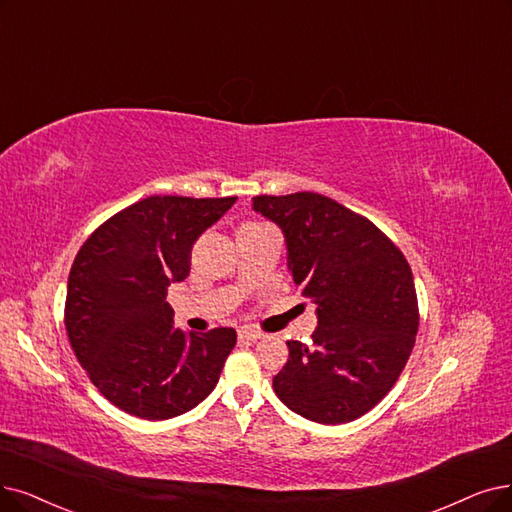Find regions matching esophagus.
Returning <instances> with one entry per match:
<instances>
[{
    "label": "esophagus",
    "instance_id": "obj_1",
    "mask_svg": "<svg viewBox=\"0 0 512 512\" xmlns=\"http://www.w3.org/2000/svg\"><path fill=\"white\" fill-rule=\"evenodd\" d=\"M264 334L258 330H252V327H241L239 330V340H248V342H256L260 340Z\"/></svg>",
    "mask_w": 512,
    "mask_h": 512
}]
</instances>
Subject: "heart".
Segmentation results:
<instances>
[{"label": "heart", "mask_w": 512, "mask_h": 512, "mask_svg": "<svg viewBox=\"0 0 512 512\" xmlns=\"http://www.w3.org/2000/svg\"><path fill=\"white\" fill-rule=\"evenodd\" d=\"M254 224H256V222H248V224H243V227H254Z\"/></svg>", "instance_id": "heart-1"}]
</instances>
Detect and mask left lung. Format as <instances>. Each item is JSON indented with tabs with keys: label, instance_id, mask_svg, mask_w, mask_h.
I'll use <instances>...</instances> for the list:
<instances>
[{
	"label": "left lung",
	"instance_id": "8db88e82",
	"mask_svg": "<svg viewBox=\"0 0 512 512\" xmlns=\"http://www.w3.org/2000/svg\"><path fill=\"white\" fill-rule=\"evenodd\" d=\"M254 210L277 222L296 288L317 304L309 344L290 340L273 378L292 412L344 424L395 386L418 334V296L403 252L372 220L311 191L256 195Z\"/></svg>",
	"mask_w": 512,
	"mask_h": 512
}]
</instances>
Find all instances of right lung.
<instances>
[{
    "label": "right lung",
    "instance_id": "right-lung-1",
    "mask_svg": "<svg viewBox=\"0 0 512 512\" xmlns=\"http://www.w3.org/2000/svg\"><path fill=\"white\" fill-rule=\"evenodd\" d=\"M237 197L153 195L117 212L81 245L69 273L65 327L100 395L145 420L206 399L237 342L233 327L185 334L168 288L187 279L197 237Z\"/></svg>",
    "mask_w": 512,
    "mask_h": 512
}]
</instances>
